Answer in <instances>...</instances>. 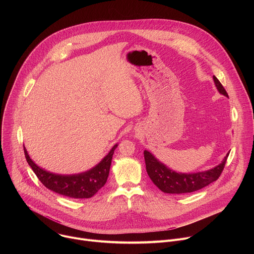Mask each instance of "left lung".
<instances>
[{"instance_id": "8db88e82", "label": "left lung", "mask_w": 254, "mask_h": 254, "mask_svg": "<svg viewBox=\"0 0 254 254\" xmlns=\"http://www.w3.org/2000/svg\"><path fill=\"white\" fill-rule=\"evenodd\" d=\"M215 85L220 93L225 96H228L225 88L217 79L216 76H213ZM229 153L223 159L222 163L215 168L205 171L192 174H182L177 173L173 170L167 168L159 160H157L150 152L144 151L143 157L146 162V169L148 175L150 176L153 183L164 193L168 194H185L198 191L209 184L213 183L214 181L218 179L225 167Z\"/></svg>"}]
</instances>
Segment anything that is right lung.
Listing matches in <instances>:
<instances>
[{"label": "right lung", "instance_id": "1", "mask_svg": "<svg viewBox=\"0 0 254 254\" xmlns=\"http://www.w3.org/2000/svg\"><path fill=\"white\" fill-rule=\"evenodd\" d=\"M117 147L118 144H115L110 153L94 168L77 175H58L47 172L30 159L25 147L24 153L29 166L47 189L69 198L83 199L91 198L105 185Z\"/></svg>", "mask_w": 254, "mask_h": 254}]
</instances>
